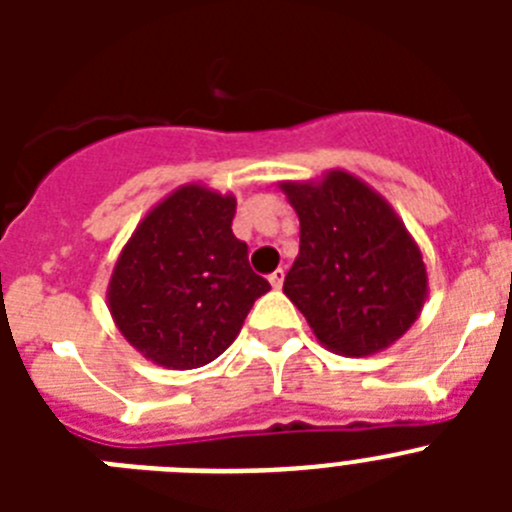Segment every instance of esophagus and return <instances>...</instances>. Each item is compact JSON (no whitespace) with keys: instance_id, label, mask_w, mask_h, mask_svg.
Masks as SVG:
<instances>
[{"instance_id":"obj_1","label":"esophagus","mask_w":512,"mask_h":512,"mask_svg":"<svg viewBox=\"0 0 512 512\" xmlns=\"http://www.w3.org/2000/svg\"><path fill=\"white\" fill-rule=\"evenodd\" d=\"M282 282H284V269L271 271V274H269V284H271V287L279 289V287H282Z\"/></svg>"}]
</instances>
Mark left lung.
Instances as JSON below:
<instances>
[{
  "label": "left lung",
  "instance_id": "8db88e82",
  "mask_svg": "<svg viewBox=\"0 0 512 512\" xmlns=\"http://www.w3.org/2000/svg\"><path fill=\"white\" fill-rule=\"evenodd\" d=\"M279 189L300 217L284 295L320 346L359 359L400 341L428 300V271L395 207L346 169Z\"/></svg>",
  "mask_w": 512,
  "mask_h": 512
}]
</instances>
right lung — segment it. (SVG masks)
<instances>
[{
	"label": "right lung",
	"instance_id": "right-lung-1",
	"mask_svg": "<svg viewBox=\"0 0 512 512\" xmlns=\"http://www.w3.org/2000/svg\"><path fill=\"white\" fill-rule=\"evenodd\" d=\"M233 215V194L189 182L135 225L107 284V310L143 359L176 372L210 364L271 289L248 266Z\"/></svg>",
	"mask_w": 512,
	"mask_h": 512
}]
</instances>
